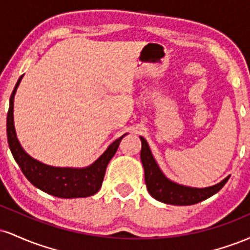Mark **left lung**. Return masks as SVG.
<instances>
[{
  "instance_id": "obj_1",
  "label": "left lung",
  "mask_w": 250,
  "mask_h": 250,
  "mask_svg": "<svg viewBox=\"0 0 250 250\" xmlns=\"http://www.w3.org/2000/svg\"><path fill=\"white\" fill-rule=\"evenodd\" d=\"M140 139L142 142L141 161L145 168L146 185H147L149 194L160 202L174 206L195 205L216 194L230 177L227 176L220 183L207 188H191L175 183L167 179L157 166L147 141L143 137H140Z\"/></svg>"
}]
</instances>
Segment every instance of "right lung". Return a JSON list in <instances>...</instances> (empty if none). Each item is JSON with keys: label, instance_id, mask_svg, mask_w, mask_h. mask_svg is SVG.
Here are the masks:
<instances>
[{"label": "right lung", "instance_id": "right-lung-1", "mask_svg": "<svg viewBox=\"0 0 250 250\" xmlns=\"http://www.w3.org/2000/svg\"><path fill=\"white\" fill-rule=\"evenodd\" d=\"M17 81L9 101V110L7 115V136L9 148L17 165L21 168L24 176L30 181L31 185L41 189L44 193L61 199H75V197H88L96 194L101 188L103 177L109 161L113 159L119 148L121 137L114 141L93 165L85 168H60L51 167L33 159L23 150L16 137L14 127V96L16 89L22 80Z\"/></svg>", "mask_w": 250, "mask_h": 250}]
</instances>
